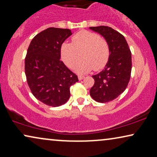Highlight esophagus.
<instances>
[{"mask_svg": "<svg viewBox=\"0 0 157 157\" xmlns=\"http://www.w3.org/2000/svg\"><path fill=\"white\" fill-rule=\"evenodd\" d=\"M84 78H85V76H83V75H78V79H79V80H82V79H83Z\"/></svg>", "mask_w": 157, "mask_h": 157, "instance_id": "obj_1", "label": "esophagus"}]
</instances>
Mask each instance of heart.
<instances>
[{"label": "heart", "instance_id": "1", "mask_svg": "<svg viewBox=\"0 0 157 157\" xmlns=\"http://www.w3.org/2000/svg\"><path fill=\"white\" fill-rule=\"evenodd\" d=\"M80 53L83 58L75 65V71L85 73L93 68L99 70L105 67L109 59V46L99 35L82 30L72 37V43L65 42L60 48L62 60L69 67H73Z\"/></svg>", "mask_w": 157, "mask_h": 157}]
</instances>
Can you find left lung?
Wrapping results in <instances>:
<instances>
[{
    "label": "left lung",
    "mask_w": 157,
    "mask_h": 157,
    "mask_svg": "<svg viewBox=\"0 0 157 157\" xmlns=\"http://www.w3.org/2000/svg\"><path fill=\"white\" fill-rule=\"evenodd\" d=\"M89 28L105 39L109 50L105 68L92 75L94 84L90 94L96 101L108 102L117 98L127 87L132 71L131 51L125 37L112 28L101 25Z\"/></svg>",
    "instance_id": "8db88e82"
}]
</instances>
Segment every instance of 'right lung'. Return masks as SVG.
<instances>
[{"mask_svg":"<svg viewBox=\"0 0 157 157\" xmlns=\"http://www.w3.org/2000/svg\"><path fill=\"white\" fill-rule=\"evenodd\" d=\"M72 33L69 29L49 28L30 42L25 59L28 85L37 100L56 107L67 102L70 86L78 76L60 60V48Z\"/></svg>","mask_w":157,"mask_h":157,"instance_id":"obj_1","label":"right lung"}]
</instances>
